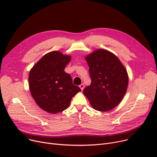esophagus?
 <instances>
[{
	"label": "esophagus",
	"instance_id": "obj_1",
	"mask_svg": "<svg viewBox=\"0 0 157 157\" xmlns=\"http://www.w3.org/2000/svg\"><path fill=\"white\" fill-rule=\"evenodd\" d=\"M79 88H81V90H83V88H84V85H83V84H81V85H79Z\"/></svg>",
	"mask_w": 157,
	"mask_h": 157
}]
</instances>
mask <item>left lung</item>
<instances>
[{
    "label": "left lung",
    "mask_w": 157,
    "mask_h": 157,
    "mask_svg": "<svg viewBox=\"0 0 157 157\" xmlns=\"http://www.w3.org/2000/svg\"><path fill=\"white\" fill-rule=\"evenodd\" d=\"M85 59L92 82L83 90L84 95L94 109L109 111L120 104L127 92V71L118 58L105 49H97Z\"/></svg>",
    "instance_id": "8db88e82"
}]
</instances>
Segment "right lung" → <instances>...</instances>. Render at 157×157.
Segmentation results:
<instances>
[{
	"mask_svg": "<svg viewBox=\"0 0 157 157\" xmlns=\"http://www.w3.org/2000/svg\"><path fill=\"white\" fill-rule=\"evenodd\" d=\"M71 56L53 51L44 55L30 69V94L44 111L56 114L67 109L72 98L81 91L72 84L71 75L64 71Z\"/></svg>",
	"mask_w": 157,
	"mask_h": 157,
	"instance_id": "add662e5",
	"label": "right lung"
}]
</instances>
